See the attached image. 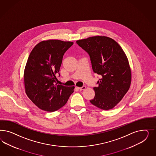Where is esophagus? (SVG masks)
<instances>
[{
  "label": "esophagus",
  "mask_w": 156,
  "mask_h": 156,
  "mask_svg": "<svg viewBox=\"0 0 156 156\" xmlns=\"http://www.w3.org/2000/svg\"><path fill=\"white\" fill-rule=\"evenodd\" d=\"M85 89H86V86H83L82 87H78V89H79L80 90H85Z\"/></svg>",
  "instance_id": "34e87169"
}]
</instances>
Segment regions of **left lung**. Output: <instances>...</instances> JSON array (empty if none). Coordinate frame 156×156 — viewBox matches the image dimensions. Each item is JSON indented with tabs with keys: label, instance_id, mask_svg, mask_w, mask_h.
Wrapping results in <instances>:
<instances>
[{
	"label": "left lung",
	"instance_id": "left-lung-1",
	"mask_svg": "<svg viewBox=\"0 0 156 156\" xmlns=\"http://www.w3.org/2000/svg\"><path fill=\"white\" fill-rule=\"evenodd\" d=\"M77 44L87 52L93 70L101 78L94 87L90 102L97 108L109 110L119 103L131 83V70L122 48L112 38L96 36L78 40Z\"/></svg>",
	"mask_w": 156,
	"mask_h": 156
}]
</instances>
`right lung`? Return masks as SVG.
<instances>
[{"label": "right lung", "instance_id": "obj_1", "mask_svg": "<svg viewBox=\"0 0 156 156\" xmlns=\"http://www.w3.org/2000/svg\"><path fill=\"white\" fill-rule=\"evenodd\" d=\"M71 42L48 40L37 44L30 53L24 69L26 93L43 110L52 112L63 107L74 92V87L57 85L64 54Z\"/></svg>", "mask_w": 156, "mask_h": 156}]
</instances>
